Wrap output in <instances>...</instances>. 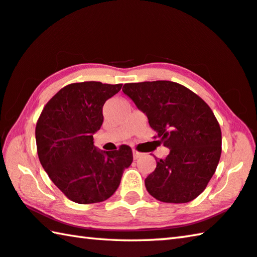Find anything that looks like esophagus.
<instances>
[{"label": "esophagus", "mask_w": 257, "mask_h": 257, "mask_svg": "<svg viewBox=\"0 0 257 257\" xmlns=\"http://www.w3.org/2000/svg\"><path fill=\"white\" fill-rule=\"evenodd\" d=\"M142 155H143V153H141V152H138V151H136V150H133V156H134L135 160L139 159Z\"/></svg>", "instance_id": "obj_1"}]
</instances>
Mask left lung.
<instances>
[{"label": "left lung", "instance_id": "1", "mask_svg": "<svg viewBox=\"0 0 257 257\" xmlns=\"http://www.w3.org/2000/svg\"><path fill=\"white\" fill-rule=\"evenodd\" d=\"M122 92L145 113L170 153L156 160L145 179L154 198L164 203H187L206 188L221 156V129L210 106L186 88L169 80L124 84ZM159 142V141H158Z\"/></svg>", "mask_w": 257, "mask_h": 257}]
</instances>
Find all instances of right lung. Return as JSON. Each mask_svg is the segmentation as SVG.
Wrapping results in <instances>:
<instances>
[{
  "label": "right lung",
  "mask_w": 257,
  "mask_h": 257,
  "mask_svg": "<svg viewBox=\"0 0 257 257\" xmlns=\"http://www.w3.org/2000/svg\"><path fill=\"white\" fill-rule=\"evenodd\" d=\"M122 85L84 81L60 89L37 121L36 145L42 167L53 184L78 204L111 197L133 162L127 145L105 152L94 146L103 123V105Z\"/></svg>",
  "instance_id": "1"
}]
</instances>
